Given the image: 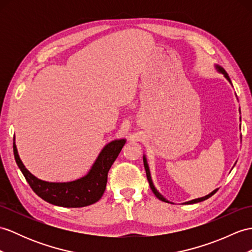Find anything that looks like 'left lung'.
Listing matches in <instances>:
<instances>
[{
  "label": "left lung",
  "instance_id": "1",
  "mask_svg": "<svg viewBox=\"0 0 252 252\" xmlns=\"http://www.w3.org/2000/svg\"><path fill=\"white\" fill-rule=\"evenodd\" d=\"M216 69L220 72V73H222V75L224 76V78L228 80V81L232 84V82H231V80H230V77H229V75L228 73H226V71L222 68L221 66H219V65H216ZM239 112H241V110H239ZM143 162H144V168H145V171H146V177H147V181H149V183H150V186H151V189H152V191L154 192V194L156 195V197L159 199V200H161V201H163V202H167V203H169V201L165 199V198H163V195L161 194V193H159V191L158 190L155 188V186H154V184H153V181H152V176H151V172H150V168H149V163H147V160H146V157H145V155H143ZM218 189H215L214 191H212L211 193H208L207 195H205V197H202V198H198V199H193V200H191V201H188V202H185V203L184 204H193V203H198V202H202V201H204V200H206V199H208V198H211L212 195L217 191Z\"/></svg>",
  "mask_w": 252,
  "mask_h": 252
}]
</instances>
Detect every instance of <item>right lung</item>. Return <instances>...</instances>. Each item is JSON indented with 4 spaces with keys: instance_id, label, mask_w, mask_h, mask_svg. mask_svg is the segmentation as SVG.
Instances as JSON below:
<instances>
[{
    "instance_id": "1",
    "label": "right lung",
    "mask_w": 252,
    "mask_h": 252,
    "mask_svg": "<svg viewBox=\"0 0 252 252\" xmlns=\"http://www.w3.org/2000/svg\"><path fill=\"white\" fill-rule=\"evenodd\" d=\"M125 139L113 140L103 146L89 172L80 179L71 182L54 183L37 179L24 167L17 151L14 138V155L18 167L26 177L33 191L42 200L62 207H83L94 204L106 190L108 172L118 158Z\"/></svg>"
}]
</instances>
